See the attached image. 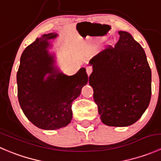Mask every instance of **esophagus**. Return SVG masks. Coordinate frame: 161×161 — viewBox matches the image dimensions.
I'll list each match as a JSON object with an SVG mask.
<instances>
[{"instance_id":"1","label":"esophagus","mask_w":161,"mask_h":161,"mask_svg":"<svg viewBox=\"0 0 161 161\" xmlns=\"http://www.w3.org/2000/svg\"><path fill=\"white\" fill-rule=\"evenodd\" d=\"M92 68L91 67V66H88V67H86V72L87 74H88V75H90L92 73Z\"/></svg>"}]
</instances>
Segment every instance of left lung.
<instances>
[{
	"instance_id": "1",
	"label": "left lung",
	"mask_w": 161,
	"mask_h": 161,
	"mask_svg": "<svg viewBox=\"0 0 161 161\" xmlns=\"http://www.w3.org/2000/svg\"><path fill=\"white\" fill-rule=\"evenodd\" d=\"M109 46L90 60L89 83L103 124L125 127L142 117L151 98V69L143 48L131 34L118 32Z\"/></svg>"
}]
</instances>
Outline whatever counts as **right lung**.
<instances>
[{
    "label": "right lung",
    "instance_id": "obj_1",
    "mask_svg": "<svg viewBox=\"0 0 161 161\" xmlns=\"http://www.w3.org/2000/svg\"><path fill=\"white\" fill-rule=\"evenodd\" d=\"M57 36L53 32L44 34L29 45L22 53L17 72L21 108L34 125L45 130H54L70 123L72 102L88 82L84 68L71 76L55 69L53 57L47 49L49 40ZM47 74L49 75L45 80Z\"/></svg>",
    "mask_w": 161,
    "mask_h": 161
}]
</instances>
